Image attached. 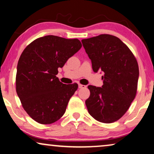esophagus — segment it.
Returning a JSON list of instances; mask_svg holds the SVG:
<instances>
[{
  "instance_id": "esophagus-1",
  "label": "esophagus",
  "mask_w": 154,
  "mask_h": 154,
  "mask_svg": "<svg viewBox=\"0 0 154 154\" xmlns=\"http://www.w3.org/2000/svg\"><path fill=\"white\" fill-rule=\"evenodd\" d=\"M79 88H86V85H81V84H79Z\"/></svg>"
}]
</instances>
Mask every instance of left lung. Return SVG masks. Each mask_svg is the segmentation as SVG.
<instances>
[{
	"mask_svg": "<svg viewBox=\"0 0 154 154\" xmlns=\"http://www.w3.org/2000/svg\"><path fill=\"white\" fill-rule=\"evenodd\" d=\"M94 72L102 71V88L88 86V111L97 121L111 123L126 113L135 98L139 66L135 57L119 38L101 34L82 40Z\"/></svg>",
	"mask_w": 154,
	"mask_h": 154,
	"instance_id": "8db88e82",
	"label": "left lung"
}]
</instances>
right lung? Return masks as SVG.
Instances as JSON below:
<instances>
[{
	"label": "right lung",
	"instance_id": "add662e5",
	"mask_svg": "<svg viewBox=\"0 0 154 154\" xmlns=\"http://www.w3.org/2000/svg\"><path fill=\"white\" fill-rule=\"evenodd\" d=\"M79 39L45 35L26 46L18 61L16 91L23 108L41 124H51L64 115L77 83L63 84L56 75L79 51Z\"/></svg>",
	"mask_w": 154,
	"mask_h": 154
}]
</instances>
